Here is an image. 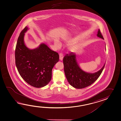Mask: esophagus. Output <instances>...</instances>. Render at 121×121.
Wrapping results in <instances>:
<instances>
[{"mask_svg": "<svg viewBox=\"0 0 121 121\" xmlns=\"http://www.w3.org/2000/svg\"><path fill=\"white\" fill-rule=\"evenodd\" d=\"M59 59L61 61L63 59V55L61 53L60 54H59Z\"/></svg>", "mask_w": 121, "mask_h": 121, "instance_id": "1", "label": "esophagus"}]
</instances>
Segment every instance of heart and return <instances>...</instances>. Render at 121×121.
<instances>
[{"label":"heart","instance_id":"heart-1","mask_svg":"<svg viewBox=\"0 0 121 121\" xmlns=\"http://www.w3.org/2000/svg\"><path fill=\"white\" fill-rule=\"evenodd\" d=\"M78 40V38H67L64 40V41L66 44H71L69 47V50L71 52L76 51L80 48L81 46V44L79 43H76ZM54 46L57 49H60L61 45L59 41L57 40H55L54 41Z\"/></svg>","mask_w":121,"mask_h":121}]
</instances>
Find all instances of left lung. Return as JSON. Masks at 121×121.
Returning a JSON list of instances; mask_svg holds the SVG:
<instances>
[{
    "label": "left lung",
    "instance_id": "obj_1",
    "mask_svg": "<svg viewBox=\"0 0 121 121\" xmlns=\"http://www.w3.org/2000/svg\"><path fill=\"white\" fill-rule=\"evenodd\" d=\"M97 36L104 39L99 29L98 30ZM76 56L77 54L73 52L64 56L63 59L64 73L70 85L76 89H82L90 86L97 80L103 71L105 63L97 72L88 73L80 68Z\"/></svg>",
    "mask_w": 121,
    "mask_h": 121
}]
</instances>
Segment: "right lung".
I'll list each match as a JSON object with an SVG mask.
<instances>
[{
    "label": "right lung",
    "mask_w": 121,
    "mask_h": 121,
    "mask_svg": "<svg viewBox=\"0 0 121 121\" xmlns=\"http://www.w3.org/2000/svg\"><path fill=\"white\" fill-rule=\"evenodd\" d=\"M28 29L26 26L18 37L15 51L16 66L26 82L35 87H43L52 79V70L59 61V55L43 43L35 48H28L24 36Z\"/></svg>",
    "instance_id": "right-lung-1"
}]
</instances>
